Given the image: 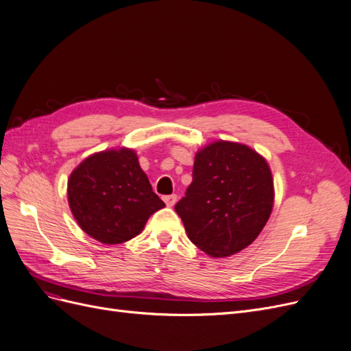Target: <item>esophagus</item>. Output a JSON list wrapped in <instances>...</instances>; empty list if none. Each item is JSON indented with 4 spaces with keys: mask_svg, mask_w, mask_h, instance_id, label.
Segmentation results:
<instances>
[{
    "mask_svg": "<svg viewBox=\"0 0 351 351\" xmlns=\"http://www.w3.org/2000/svg\"><path fill=\"white\" fill-rule=\"evenodd\" d=\"M164 202H165V205L167 206H174L176 205V202H177V195H169V196H164Z\"/></svg>",
    "mask_w": 351,
    "mask_h": 351,
    "instance_id": "1",
    "label": "esophagus"
}]
</instances>
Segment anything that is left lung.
<instances>
[{
  "mask_svg": "<svg viewBox=\"0 0 351 351\" xmlns=\"http://www.w3.org/2000/svg\"><path fill=\"white\" fill-rule=\"evenodd\" d=\"M274 197L267 159L247 145L217 141L196 152L193 182L176 212L190 241L212 258H227L261 234Z\"/></svg>",
  "mask_w": 351,
  "mask_h": 351,
  "instance_id": "8db88e82",
  "label": "left lung"
}]
</instances>
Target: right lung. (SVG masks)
Segmentation results:
<instances>
[{"instance_id": "1", "label": "right lung", "mask_w": 351, "mask_h": 351, "mask_svg": "<svg viewBox=\"0 0 351 351\" xmlns=\"http://www.w3.org/2000/svg\"><path fill=\"white\" fill-rule=\"evenodd\" d=\"M67 197L79 227L104 244L139 236L149 217L165 206L130 147L84 158L69 177Z\"/></svg>"}]
</instances>
